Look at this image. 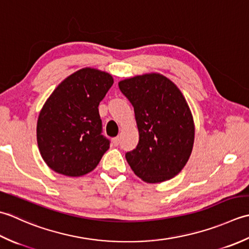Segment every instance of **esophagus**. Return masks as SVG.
<instances>
[{"instance_id": "obj_1", "label": "esophagus", "mask_w": 249, "mask_h": 249, "mask_svg": "<svg viewBox=\"0 0 249 249\" xmlns=\"http://www.w3.org/2000/svg\"><path fill=\"white\" fill-rule=\"evenodd\" d=\"M111 142H113V145L114 146H118L119 143H120V138H119V136H116V138H114L113 140H111Z\"/></svg>"}]
</instances>
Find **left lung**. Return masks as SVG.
<instances>
[{
    "label": "left lung",
    "mask_w": 249,
    "mask_h": 249,
    "mask_svg": "<svg viewBox=\"0 0 249 249\" xmlns=\"http://www.w3.org/2000/svg\"><path fill=\"white\" fill-rule=\"evenodd\" d=\"M119 89L134 107L140 140L125 154L135 175L149 184L173 178L191 155L195 124L177 86L158 73L124 79Z\"/></svg>",
    "instance_id": "obj_1"
}]
</instances>
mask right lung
Here are the masks:
<instances>
[{
  "label": "right lung",
  "mask_w": 249,
  "mask_h": 249,
  "mask_svg": "<svg viewBox=\"0 0 249 249\" xmlns=\"http://www.w3.org/2000/svg\"><path fill=\"white\" fill-rule=\"evenodd\" d=\"M114 79L103 71L85 68L65 78L38 115L40 156L53 171L71 177L94 170L109 140L102 134L99 104Z\"/></svg>",
  "instance_id": "right-lung-1"
}]
</instances>
